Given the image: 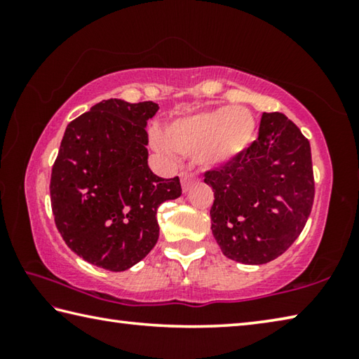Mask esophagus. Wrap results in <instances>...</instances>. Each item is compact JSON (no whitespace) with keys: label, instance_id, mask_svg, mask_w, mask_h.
Returning <instances> with one entry per match:
<instances>
[{"label":"esophagus","instance_id":"esophagus-1","mask_svg":"<svg viewBox=\"0 0 359 359\" xmlns=\"http://www.w3.org/2000/svg\"><path fill=\"white\" fill-rule=\"evenodd\" d=\"M180 182H182V188H184V191H187L188 188L191 187L193 174L191 172H187V171H182L180 172Z\"/></svg>","mask_w":359,"mask_h":359}]
</instances>
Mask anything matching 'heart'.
I'll use <instances>...</instances> for the list:
<instances>
[{
  "mask_svg": "<svg viewBox=\"0 0 359 359\" xmlns=\"http://www.w3.org/2000/svg\"><path fill=\"white\" fill-rule=\"evenodd\" d=\"M255 136V120L247 109L217 107L177 118L165 128V137L154 135V145L165 154L191 156L204 166L234 160Z\"/></svg>",
  "mask_w": 359,
  "mask_h": 359,
  "instance_id": "obj_1",
  "label": "heart"
}]
</instances>
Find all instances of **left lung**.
Returning <instances> with one entry per match:
<instances>
[{
	"label": "left lung",
	"mask_w": 359,
	"mask_h": 359,
	"mask_svg": "<svg viewBox=\"0 0 359 359\" xmlns=\"http://www.w3.org/2000/svg\"><path fill=\"white\" fill-rule=\"evenodd\" d=\"M214 188L212 233L224 257L264 264L297 239L311 215V144L280 112H264L259 135L224 165L204 172Z\"/></svg>",
	"instance_id": "obj_1"
}]
</instances>
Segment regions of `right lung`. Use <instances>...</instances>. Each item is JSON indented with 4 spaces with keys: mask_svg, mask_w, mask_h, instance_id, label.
<instances>
[{
    "mask_svg": "<svg viewBox=\"0 0 359 359\" xmlns=\"http://www.w3.org/2000/svg\"><path fill=\"white\" fill-rule=\"evenodd\" d=\"M151 101L104 100L68 125L52 168L55 224L72 252L107 271H125L155 247L156 210L182 194L179 177L150 171L145 126Z\"/></svg>",
    "mask_w": 359,
    "mask_h": 359,
    "instance_id": "obj_1",
    "label": "right lung"
}]
</instances>
